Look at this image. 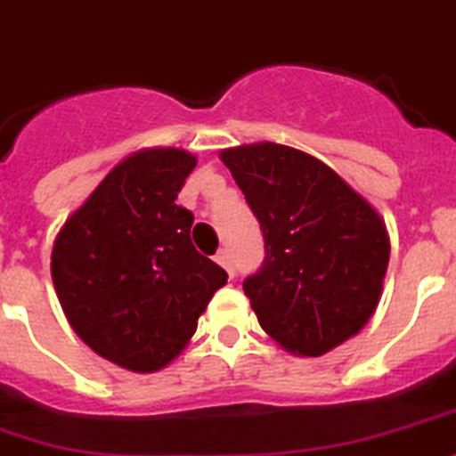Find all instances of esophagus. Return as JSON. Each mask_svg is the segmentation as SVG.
<instances>
[{"instance_id": "1", "label": "esophagus", "mask_w": 456, "mask_h": 456, "mask_svg": "<svg viewBox=\"0 0 456 456\" xmlns=\"http://www.w3.org/2000/svg\"><path fill=\"white\" fill-rule=\"evenodd\" d=\"M216 262L220 264V266H224V269H227V273H229V275H234V264H232V255H229L227 248H222V250H217Z\"/></svg>"}]
</instances>
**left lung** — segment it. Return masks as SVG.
<instances>
[{"label": "left lung", "mask_w": 456, "mask_h": 456, "mask_svg": "<svg viewBox=\"0 0 456 456\" xmlns=\"http://www.w3.org/2000/svg\"><path fill=\"white\" fill-rule=\"evenodd\" d=\"M220 159L262 229L266 255L243 292L264 331L305 357L357 334L389 262L380 216L327 164L287 145H243Z\"/></svg>", "instance_id": "left-lung-1"}]
</instances>
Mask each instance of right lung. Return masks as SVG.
Wrapping results in <instances>:
<instances>
[{"label":"right lung","mask_w":456,"mask_h":456,"mask_svg":"<svg viewBox=\"0 0 456 456\" xmlns=\"http://www.w3.org/2000/svg\"><path fill=\"white\" fill-rule=\"evenodd\" d=\"M194 167L175 148L127 157L53 246V282L69 324L122 369L151 373L178 357L227 282V271L192 246V210L175 201Z\"/></svg>","instance_id":"add662e5"}]
</instances>
